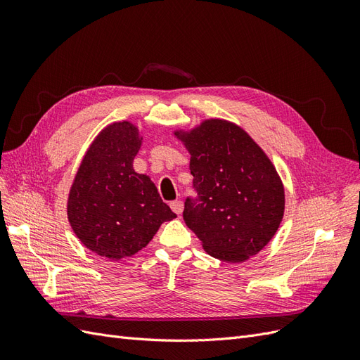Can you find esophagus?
Segmentation results:
<instances>
[{
  "mask_svg": "<svg viewBox=\"0 0 360 360\" xmlns=\"http://www.w3.org/2000/svg\"><path fill=\"white\" fill-rule=\"evenodd\" d=\"M169 205H171V209H172V212H174V213L181 214V212H183V201H181V200L172 201Z\"/></svg>",
  "mask_w": 360,
  "mask_h": 360,
  "instance_id": "obj_1",
  "label": "esophagus"
}]
</instances>
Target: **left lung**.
<instances>
[{"instance_id":"1","label":"left lung","mask_w":360,"mask_h":360,"mask_svg":"<svg viewBox=\"0 0 360 360\" xmlns=\"http://www.w3.org/2000/svg\"><path fill=\"white\" fill-rule=\"evenodd\" d=\"M191 153L197 198L184 201L183 219L212 257L242 263L278 231L285 195L276 168L242 127L205 120L176 132Z\"/></svg>"}]
</instances>
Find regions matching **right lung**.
Segmentation results:
<instances>
[{"label":"right lung","instance_id":"1","mask_svg":"<svg viewBox=\"0 0 360 360\" xmlns=\"http://www.w3.org/2000/svg\"><path fill=\"white\" fill-rule=\"evenodd\" d=\"M141 139L129 122L105 127L86 150L69 193L75 234L94 254L115 261L136 254L163 222L177 217L150 177L134 169Z\"/></svg>","mask_w":360,"mask_h":360}]
</instances>
